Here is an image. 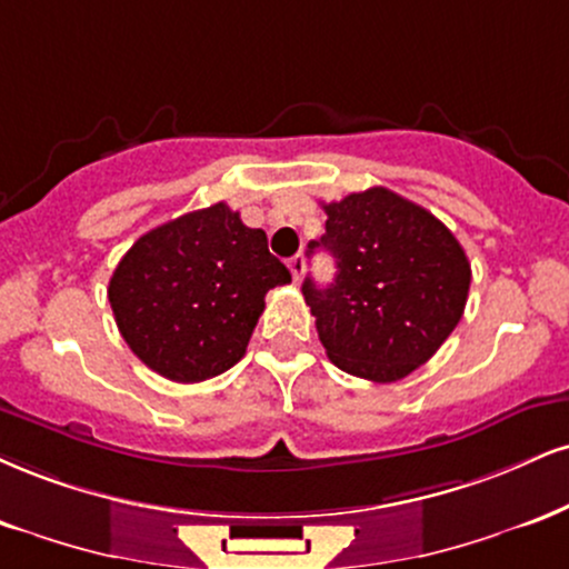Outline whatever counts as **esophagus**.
Listing matches in <instances>:
<instances>
[{
	"label": "esophagus",
	"mask_w": 569,
	"mask_h": 569,
	"mask_svg": "<svg viewBox=\"0 0 569 569\" xmlns=\"http://www.w3.org/2000/svg\"><path fill=\"white\" fill-rule=\"evenodd\" d=\"M289 270H291V276H293V283H299V280H302V276H305V257L302 254L291 257L289 259Z\"/></svg>",
	"instance_id": "34e87169"
}]
</instances>
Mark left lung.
<instances>
[{"label":"left lung","mask_w":569,"mask_h":569,"mask_svg":"<svg viewBox=\"0 0 569 569\" xmlns=\"http://www.w3.org/2000/svg\"><path fill=\"white\" fill-rule=\"evenodd\" d=\"M326 236L310 243L337 259L305 302L328 360L360 379H406L440 350L467 307L471 267L456 236L419 203L368 188L323 203Z\"/></svg>","instance_id":"1"}]
</instances>
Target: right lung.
<instances>
[{"label":"right lung","instance_id":"right-lung-1","mask_svg":"<svg viewBox=\"0 0 569 569\" xmlns=\"http://www.w3.org/2000/svg\"><path fill=\"white\" fill-rule=\"evenodd\" d=\"M291 283L259 228L228 203L190 211L137 238L108 283L116 326L163 379L193 385L246 355L264 293Z\"/></svg>","mask_w":569,"mask_h":569}]
</instances>
